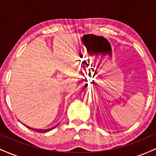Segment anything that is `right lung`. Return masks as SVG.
<instances>
[{
	"label": "right lung",
	"instance_id": "right-lung-1",
	"mask_svg": "<svg viewBox=\"0 0 156 156\" xmlns=\"http://www.w3.org/2000/svg\"><path fill=\"white\" fill-rule=\"evenodd\" d=\"M57 125H55L54 127H53V128H48V129H36V128H31V127H29V126H26V128H28V129H30V130H34V131L38 132V133H46V132H48V131H50V130H53V128H55V127L57 126Z\"/></svg>",
	"mask_w": 156,
	"mask_h": 156
}]
</instances>
